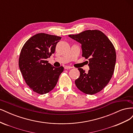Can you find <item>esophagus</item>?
Returning <instances> with one entry per match:
<instances>
[{
    "label": "esophagus",
    "mask_w": 133,
    "mask_h": 133,
    "mask_svg": "<svg viewBox=\"0 0 133 133\" xmlns=\"http://www.w3.org/2000/svg\"><path fill=\"white\" fill-rule=\"evenodd\" d=\"M64 68H65V69H71V68H73L71 66H65V67H64Z\"/></svg>",
    "instance_id": "1"
}]
</instances>
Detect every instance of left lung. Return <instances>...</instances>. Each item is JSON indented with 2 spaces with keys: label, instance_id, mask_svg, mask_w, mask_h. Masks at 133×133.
Instances as JSON below:
<instances>
[{
  "label": "left lung",
  "instance_id": "left-lung-1",
  "mask_svg": "<svg viewBox=\"0 0 133 133\" xmlns=\"http://www.w3.org/2000/svg\"><path fill=\"white\" fill-rule=\"evenodd\" d=\"M69 37L82 44V57L89 60L88 73L78 68L80 76L75 80V85L84 93H97L107 85L114 73L116 52L113 44L98 30H88Z\"/></svg>",
  "mask_w": 133,
  "mask_h": 133
}]
</instances>
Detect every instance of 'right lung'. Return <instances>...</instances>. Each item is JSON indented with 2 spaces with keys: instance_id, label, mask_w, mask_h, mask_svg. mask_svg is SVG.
Listing matches in <instances>:
<instances>
[{
  "instance_id": "right-lung-1",
  "label": "right lung",
  "mask_w": 133,
  "mask_h": 133,
  "mask_svg": "<svg viewBox=\"0 0 133 133\" xmlns=\"http://www.w3.org/2000/svg\"><path fill=\"white\" fill-rule=\"evenodd\" d=\"M61 37L45 33H38L25 42L19 58L20 70L27 85L39 94L48 93L57 84L64 70L54 68L46 59L54 53Z\"/></svg>"
}]
</instances>
